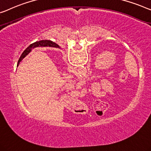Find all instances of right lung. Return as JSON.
Masks as SVG:
<instances>
[{"label":"right lung","mask_w":151,"mask_h":151,"mask_svg":"<svg viewBox=\"0 0 151 151\" xmlns=\"http://www.w3.org/2000/svg\"><path fill=\"white\" fill-rule=\"evenodd\" d=\"M45 47V46H51V47H58V45L56 44V43H54L53 41H50V40H42V41H36L32 44H30L29 46H28L27 49H26L23 52V53L22 54V55L19 58V59L18 60V63H17V66H18L19 63L20 61L23 59L25 57L27 54L29 53V52L31 51L32 49L35 48L36 47Z\"/></svg>","instance_id":"obj_1"}]
</instances>
